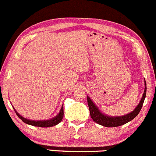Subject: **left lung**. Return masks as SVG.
Segmentation results:
<instances>
[{
	"mask_svg": "<svg viewBox=\"0 0 156 156\" xmlns=\"http://www.w3.org/2000/svg\"><path fill=\"white\" fill-rule=\"evenodd\" d=\"M144 86L145 87H144V93L138 105L132 112L126 115H122V116H109V115L104 114L102 112H101L98 107L91 100V98L88 96H87V104H88L91 118L93 119V121L97 122L99 125L105 126V127H118V126H122L130 122L138 115L142 109V105H143L144 98L146 96V91H147L145 80H144Z\"/></svg>",
	"mask_w": 156,
	"mask_h": 156,
	"instance_id": "obj_1",
	"label": "left lung"
}]
</instances>
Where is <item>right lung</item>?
<instances>
[{
    "label": "right lung",
    "mask_w": 156,
    "mask_h": 156,
    "mask_svg": "<svg viewBox=\"0 0 156 156\" xmlns=\"http://www.w3.org/2000/svg\"><path fill=\"white\" fill-rule=\"evenodd\" d=\"M13 107V106H12ZM14 108V110L15 111L16 115L20 118V120H22L25 123L28 124V125L33 126H37V127H42V128H48V127H52V126L58 125L59 122L62 121V119L63 118V104L62 106L61 109L58 113V115H56L55 118H52L49 120H32L27 119L24 117L20 115L19 113L16 112V110Z\"/></svg>",
    "instance_id": "1"
}]
</instances>
